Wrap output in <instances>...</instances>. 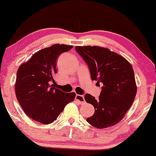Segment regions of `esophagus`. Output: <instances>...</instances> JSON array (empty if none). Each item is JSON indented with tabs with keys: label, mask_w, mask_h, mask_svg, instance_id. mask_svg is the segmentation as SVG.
I'll return each instance as SVG.
<instances>
[{
	"label": "esophagus",
	"mask_w": 156,
	"mask_h": 156,
	"mask_svg": "<svg viewBox=\"0 0 156 156\" xmlns=\"http://www.w3.org/2000/svg\"><path fill=\"white\" fill-rule=\"evenodd\" d=\"M76 99L80 102V104H84L85 100H84V97L83 95H80V94H76Z\"/></svg>",
	"instance_id": "1"
}]
</instances>
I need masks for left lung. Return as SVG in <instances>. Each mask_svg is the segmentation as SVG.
I'll use <instances>...</instances> for the list:
<instances>
[{"label":"left lung","instance_id":"8db88e82","mask_svg":"<svg viewBox=\"0 0 156 156\" xmlns=\"http://www.w3.org/2000/svg\"><path fill=\"white\" fill-rule=\"evenodd\" d=\"M75 49L88 65L91 80L102 84L99 99L85 95V101L95 109L87 121L98 129L116 124L131 106L137 91L133 67L124 57L108 48L88 45Z\"/></svg>","mask_w":156,"mask_h":156}]
</instances>
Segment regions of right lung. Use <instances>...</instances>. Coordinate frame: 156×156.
Returning <instances> with one entry per match:
<instances>
[{
  "label": "right lung",
  "mask_w": 156,
  "mask_h": 156,
  "mask_svg": "<svg viewBox=\"0 0 156 156\" xmlns=\"http://www.w3.org/2000/svg\"><path fill=\"white\" fill-rule=\"evenodd\" d=\"M72 48V45L55 44L42 49L18 69L15 84L17 99L33 120L50 124L56 120L67 104L74 101L75 93L63 92L50 84L51 81L55 84L57 57Z\"/></svg>",
  "instance_id": "obj_1"
}]
</instances>
